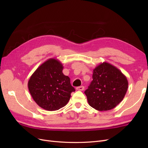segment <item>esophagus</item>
Masks as SVG:
<instances>
[{
	"instance_id": "esophagus-1",
	"label": "esophagus",
	"mask_w": 148,
	"mask_h": 148,
	"mask_svg": "<svg viewBox=\"0 0 148 148\" xmlns=\"http://www.w3.org/2000/svg\"><path fill=\"white\" fill-rule=\"evenodd\" d=\"M77 90H79V91H83L84 89V87L83 86H78V87L77 88Z\"/></svg>"
}]
</instances>
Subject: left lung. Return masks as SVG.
<instances>
[{
  "label": "left lung",
  "instance_id": "1",
  "mask_svg": "<svg viewBox=\"0 0 148 148\" xmlns=\"http://www.w3.org/2000/svg\"><path fill=\"white\" fill-rule=\"evenodd\" d=\"M128 85L127 78L119 69L104 62L93 70L92 80L84 93L94 109L109 110L123 100Z\"/></svg>",
  "mask_w": 148,
  "mask_h": 148
}]
</instances>
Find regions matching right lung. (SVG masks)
I'll return each mask as SVG.
<instances>
[{"mask_svg": "<svg viewBox=\"0 0 148 148\" xmlns=\"http://www.w3.org/2000/svg\"><path fill=\"white\" fill-rule=\"evenodd\" d=\"M60 62L52 59L44 62L31 76L28 89L34 101L44 109L59 110L69 102L75 91L70 79L62 73Z\"/></svg>", "mask_w": 148, "mask_h": 148, "instance_id": "add662e5", "label": "right lung"}]
</instances>
